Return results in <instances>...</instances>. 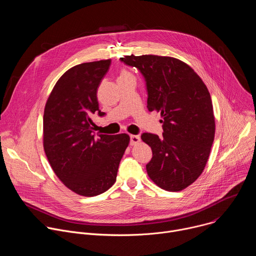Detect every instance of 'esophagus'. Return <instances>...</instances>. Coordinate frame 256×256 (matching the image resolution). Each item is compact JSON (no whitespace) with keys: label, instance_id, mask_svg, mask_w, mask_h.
<instances>
[{"label":"esophagus","instance_id":"esophagus-1","mask_svg":"<svg viewBox=\"0 0 256 256\" xmlns=\"http://www.w3.org/2000/svg\"><path fill=\"white\" fill-rule=\"evenodd\" d=\"M140 140V138L138 136H136V134H130V144L132 146L138 144Z\"/></svg>","mask_w":256,"mask_h":256}]
</instances>
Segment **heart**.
I'll return each instance as SVG.
<instances>
[{"mask_svg":"<svg viewBox=\"0 0 256 256\" xmlns=\"http://www.w3.org/2000/svg\"><path fill=\"white\" fill-rule=\"evenodd\" d=\"M120 77H132V75L130 74V72H122Z\"/></svg>","mask_w":256,"mask_h":256,"instance_id":"heart-1","label":"heart"}]
</instances>
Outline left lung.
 <instances>
[{
    "instance_id": "obj_1",
    "label": "left lung",
    "mask_w": 256,
    "mask_h": 256,
    "mask_svg": "<svg viewBox=\"0 0 256 256\" xmlns=\"http://www.w3.org/2000/svg\"><path fill=\"white\" fill-rule=\"evenodd\" d=\"M120 60L136 68L144 77L149 112H161L162 136L151 132L140 136L153 153L146 165L148 175L165 190H182L202 174L214 142L208 90L196 72L177 58L132 54Z\"/></svg>"
}]
</instances>
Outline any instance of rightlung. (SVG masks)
<instances>
[{"label":"right lung","mask_w":256,"mask_h":256,"mask_svg":"<svg viewBox=\"0 0 256 256\" xmlns=\"http://www.w3.org/2000/svg\"><path fill=\"white\" fill-rule=\"evenodd\" d=\"M112 60L77 64L54 85L44 108V147L48 160L62 184L84 196L110 188L128 146L126 134H99L92 118L99 110L97 89Z\"/></svg>","instance_id":"add662e5"}]
</instances>
